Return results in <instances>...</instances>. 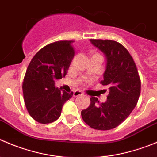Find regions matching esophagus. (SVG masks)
<instances>
[{
	"label": "esophagus",
	"mask_w": 157,
	"mask_h": 157,
	"mask_svg": "<svg viewBox=\"0 0 157 157\" xmlns=\"http://www.w3.org/2000/svg\"><path fill=\"white\" fill-rule=\"evenodd\" d=\"M82 92L79 90H75L74 92H73V97H78L79 96V95H82Z\"/></svg>",
	"instance_id": "1"
}]
</instances>
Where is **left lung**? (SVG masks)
Wrapping results in <instances>:
<instances>
[{
  "mask_svg": "<svg viewBox=\"0 0 157 157\" xmlns=\"http://www.w3.org/2000/svg\"><path fill=\"white\" fill-rule=\"evenodd\" d=\"M106 58V69L101 84L109 86L106 102L91 96L90 105L81 112L86 124L98 130H109L121 124L136 105L140 95L136 65L124 46L112 40L90 39Z\"/></svg>",
  "mask_w": 157,
  "mask_h": 157,
  "instance_id": "1",
  "label": "left lung"
}]
</instances>
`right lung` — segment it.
<instances>
[{"label": "right lung", "instance_id": "obj_1", "mask_svg": "<svg viewBox=\"0 0 157 157\" xmlns=\"http://www.w3.org/2000/svg\"><path fill=\"white\" fill-rule=\"evenodd\" d=\"M73 41H59L38 51L28 65L24 78V101L30 116L47 124L57 120L62 106L73 92L55 87V81L65 77L75 55Z\"/></svg>", "mask_w": 157, "mask_h": 157}]
</instances>
